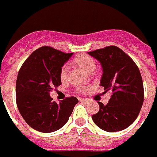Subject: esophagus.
<instances>
[{
  "instance_id": "obj_1",
  "label": "esophagus",
  "mask_w": 157,
  "mask_h": 157,
  "mask_svg": "<svg viewBox=\"0 0 157 157\" xmlns=\"http://www.w3.org/2000/svg\"><path fill=\"white\" fill-rule=\"evenodd\" d=\"M79 101H83V102H86V103H87V102H89V100H87V99H80Z\"/></svg>"
}]
</instances>
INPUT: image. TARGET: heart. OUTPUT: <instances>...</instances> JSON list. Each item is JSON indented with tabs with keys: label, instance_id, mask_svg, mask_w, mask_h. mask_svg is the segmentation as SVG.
Wrapping results in <instances>:
<instances>
[{
	"label": "heart",
	"instance_id": "1",
	"mask_svg": "<svg viewBox=\"0 0 157 157\" xmlns=\"http://www.w3.org/2000/svg\"><path fill=\"white\" fill-rule=\"evenodd\" d=\"M74 63L78 65V67H80L82 69H84L85 72L87 73H92L96 67L95 62L92 57H90V56L88 55H78L76 57L74 58ZM67 67L64 66L62 67V69L60 71V78L62 81H66L67 78ZM87 90L86 87L78 88V92H84Z\"/></svg>",
	"mask_w": 157,
	"mask_h": 157
}]
</instances>
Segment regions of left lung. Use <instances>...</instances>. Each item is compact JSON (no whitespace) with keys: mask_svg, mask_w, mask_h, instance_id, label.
<instances>
[{"mask_svg":"<svg viewBox=\"0 0 157 157\" xmlns=\"http://www.w3.org/2000/svg\"><path fill=\"white\" fill-rule=\"evenodd\" d=\"M88 54L101 65L100 85L104 87V93L112 92L106 105L98 101L100 110L92 119L106 132L125 129L137 118L144 102V86L139 67L130 56L114 45Z\"/></svg>","mask_w":157,"mask_h":157,"instance_id":"1","label":"left lung"}]
</instances>
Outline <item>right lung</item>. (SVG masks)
Here are the masks:
<instances>
[{
  "mask_svg": "<svg viewBox=\"0 0 157 157\" xmlns=\"http://www.w3.org/2000/svg\"><path fill=\"white\" fill-rule=\"evenodd\" d=\"M72 56L42 46L28 57L18 72L17 108L25 122L39 132L52 133L63 128L78 102L72 96L56 103L50 96V92L62 84L60 71Z\"/></svg>",
  "mask_w": 157,
  "mask_h": 157,
  "instance_id": "add662e5",
  "label": "right lung"
}]
</instances>
